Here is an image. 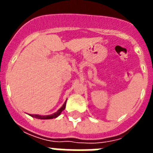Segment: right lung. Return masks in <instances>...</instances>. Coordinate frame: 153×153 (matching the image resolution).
<instances>
[{
    "mask_svg": "<svg viewBox=\"0 0 153 153\" xmlns=\"http://www.w3.org/2000/svg\"><path fill=\"white\" fill-rule=\"evenodd\" d=\"M65 107H66V102H65L64 104L62 105V106L60 108L59 110H58L56 113L55 114H51V115H48V116H40V115H37V114H32L31 116L33 117H36V118L38 119H52V118H55V117H57L58 116H59L60 114L62 113V110H64Z\"/></svg>",
    "mask_w": 153,
    "mask_h": 153,
    "instance_id": "obj_1",
    "label": "right lung"
}]
</instances>
